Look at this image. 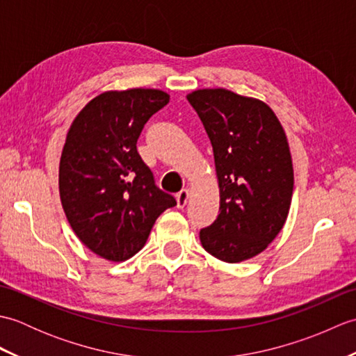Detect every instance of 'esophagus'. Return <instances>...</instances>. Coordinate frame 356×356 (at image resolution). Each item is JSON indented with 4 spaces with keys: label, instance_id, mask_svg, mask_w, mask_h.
Segmentation results:
<instances>
[{
    "label": "esophagus",
    "instance_id": "34e87169",
    "mask_svg": "<svg viewBox=\"0 0 356 356\" xmlns=\"http://www.w3.org/2000/svg\"><path fill=\"white\" fill-rule=\"evenodd\" d=\"M188 199H190V190H182L180 193H177V195H176V200H177V207L179 208H184L185 205H186V202H188Z\"/></svg>",
    "mask_w": 356,
    "mask_h": 356
}]
</instances>
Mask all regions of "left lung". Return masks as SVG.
Wrapping results in <instances>:
<instances>
[{
  "label": "left lung",
  "mask_w": 356,
  "mask_h": 356,
  "mask_svg": "<svg viewBox=\"0 0 356 356\" xmlns=\"http://www.w3.org/2000/svg\"><path fill=\"white\" fill-rule=\"evenodd\" d=\"M214 151L220 208L200 229L205 251L226 263L252 259L282 231L293 191L292 157L266 104L225 88L186 96Z\"/></svg>",
  "instance_id": "left-lung-1"
}]
</instances>
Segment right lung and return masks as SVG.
I'll return each instance as SVG.
<instances>
[{"label":"right lung","instance_id":"add662e5","mask_svg":"<svg viewBox=\"0 0 356 356\" xmlns=\"http://www.w3.org/2000/svg\"><path fill=\"white\" fill-rule=\"evenodd\" d=\"M168 102L154 88L105 92L79 111L67 133L59 162L64 213L82 243L105 260L139 252L156 218L177 205L156 186L136 147L143 125Z\"/></svg>","mask_w":356,"mask_h":356}]
</instances>
